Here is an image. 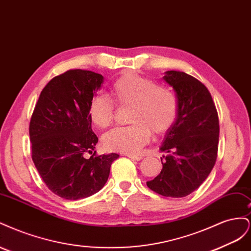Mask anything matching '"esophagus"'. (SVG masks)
<instances>
[{
  "label": "esophagus",
  "instance_id": "1",
  "mask_svg": "<svg viewBox=\"0 0 251 251\" xmlns=\"http://www.w3.org/2000/svg\"><path fill=\"white\" fill-rule=\"evenodd\" d=\"M126 156H127L128 158L133 159V160H136V161H139L142 159V156L140 155H132V154H126Z\"/></svg>",
  "mask_w": 251,
  "mask_h": 251
}]
</instances>
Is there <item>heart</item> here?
I'll return each instance as SVG.
<instances>
[{"instance_id": "b5f03b06", "label": "heart", "mask_w": 251, "mask_h": 251, "mask_svg": "<svg viewBox=\"0 0 251 251\" xmlns=\"http://www.w3.org/2000/svg\"><path fill=\"white\" fill-rule=\"evenodd\" d=\"M113 100L120 105L132 104L126 126H117L104 134L105 149L125 154H136L147 144L151 131L157 135L166 132L175 121L178 111L177 96L166 87L157 86L149 77L135 72H126L114 81ZM91 121L100 128H107L114 119V103L108 96L97 94L89 102Z\"/></svg>"}]
</instances>
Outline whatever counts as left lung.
I'll return each instance as SVG.
<instances>
[{"mask_svg": "<svg viewBox=\"0 0 251 251\" xmlns=\"http://www.w3.org/2000/svg\"><path fill=\"white\" fill-rule=\"evenodd\" d=\"M163 79L173 87L178 100L176 118L160 147L165 151L162 170L147 185L172 198L192 194L208 177L217 160L219 118L207 88L180 71H166Z\"/></svg>", "mask_w": 251, "mask_h": 251, "instance_id": "obj_1", "label": "left lung"}]
</instances>
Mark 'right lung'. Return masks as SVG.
<instances>
[{
    "label": "right lung",
    "instance_id": "obj_1",
    "mask_svg": "<svg viewBox=\"0 0 251 251\" xmlns=\"http://www.w3.org/2000/svg\"><path fill=\"white\" fill-rule=\"evenodd\" d=\"M103 76L88 70H69L43 89L30 120L32 160L52 193L67 200L87 198L108 181L118 154L97 156L98 142L88 107ZM86 152L93 156L87 159Z\"/></svg>",
    "mask_w": 251,
    "mask_h": 251
}]
</instances>
